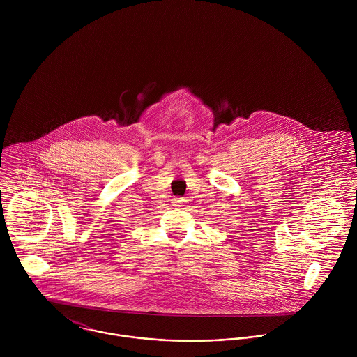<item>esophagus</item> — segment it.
I'll return each mask as SVG.
<instances>
[{
  "mask_svg": "<svg viewBox=\"0 0 357 357\" xmlns=\"http://www.w3.org/2000/svg\"><path fill=\"white\" fill-rule=\"evenodd\" d=\"M183 202H184V199H183V198H177V197H174V198L172 199V204H173V206H176V207L183 206Z\"/></svg>",
  "mask_w": 357,
  "mask_h": 357,
  "instance_id": "34e87169",
  "label": "esophagus"
}]
</instances>
